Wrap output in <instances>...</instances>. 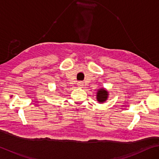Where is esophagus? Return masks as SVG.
<instances>
[{
	"instance_id": "1",
	"label": "esophagus",
	"mask_w": 159,
	"mask_h": 159,
	"mask_svg": "<svg viewBox=\"0 0 159 159\" xmlns=\"http://www.w3.org/2000/svg\"><path fill=\"white\" fill-rule=\"evenodd\" d=\"M77 86L80 87V88H82V87L84 86V84L82 82H79L78 83H77Z\"/></svg>"
}]
</instances>
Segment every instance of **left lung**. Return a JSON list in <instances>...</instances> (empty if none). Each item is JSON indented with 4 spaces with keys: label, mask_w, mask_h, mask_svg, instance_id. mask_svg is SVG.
I'll list each match as a JSON object with an SVG mask.
<instances>
[{
    "label": "left lung",
    "mask_w": 159,
    "mask_h": 159,
    "mask_svg": "<svg viewBox=\"0 0 159 159\" xmlns=\"http://www.w3.org/2000/svg\"><path fill=\"white\" fill-rule=\"evenodd\" d=\"M108 91L104 88H101L97 91V101L99 103H104L108 98Z\"/></svg>",
    "instance_id": "left-lung-1"
}]
</instances>
